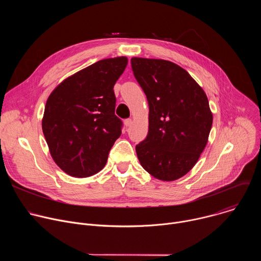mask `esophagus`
I'll use <instances>...</instances> for the list:
<instances>
[{"label": "esophagus", "mask_w": 261, "mask_h": 261, "mask_svg": "<svg viewBox=\"0 0 261 261\" xmlns=\"http://www.w3.org/2000/svg\"><path fill=\"white\" fill-rule=\"evenodd\" d=\"M124 124H125L126 127H130L132 125V120L131 119H127V120H125Z\"/></svg>", "instance_id": "34e87169"}]
</instances>
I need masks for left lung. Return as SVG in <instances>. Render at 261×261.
<instances>
[{
    "label": "left lung",
    "mask_w": 261,
    "mask_h": 261,
    "mask_svg": "<svg viewBox=\"0 0 261 261\" xmlns=\"http://www.w3.org/2000/svg\"><path fill=\"white\" fill-rule=\"evenodd\" d=\"M131 65L148 103V132L136 145L138 160L154 177L175 180L194 167L207 143L213 113L206 94L170 61L134 57Z\"/></svg>",
    "instance_id": "1"
}]
</instances>
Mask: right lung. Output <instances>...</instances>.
Instances as JSON below:
<instances>
[{
  "label": "right lung",
  "mask_w": 261,
  "mask_h": 261,
  "mask_svg": "<svg viewBox=\"0 0 261 261\" xmlns=\"http://www.w3.org/2000/svg\"><path fill=\"white\" fill-rule=\"evenodd\" d=\"M127 64L126 57L100 60L68 76L48 96L42 131L51 158L67 174L88 177L105 166L122 133L114 86Z\"/></svg>",
  "instance_id": "1"
}]
</instances>
